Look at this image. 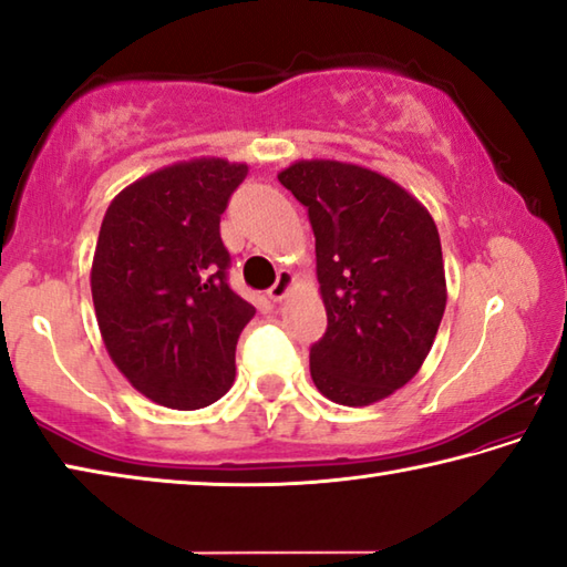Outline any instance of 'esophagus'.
Masks as SVG:
<instances>
[{
    "label": "esophagus",
    "instance_id": "obj_1",
    "mask_svg": "<svg viewBox=\"0 0 567 567\" xmlns=\"http://www.w3.org/2000/svg\"><path fill=\"white\" fill-rule=\"evenodd\" d=\"M290 287H292V275L287 270H280V272H277L275 285L270 287V290H267V297H270L272 302H280L282 297L290 292Z\"/></svg>",
    "mask_w": 567,
    "mask_h": 567
}]
</instances>
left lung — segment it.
Returning a JSON list of instances; mask_svg holds the SVG:
<instances>
[{
  "label": "left lung",
  "mask_w": 567,
  "mask_h": 567,
  "mask_svg": "<svg viewBox=\"0 0 567 567\" xmlns=\"http://www.w3.org/2000/svg\"><path fill=\"white\" fill-rule=\"evenodd\" d=\"M282 182L315 233L328 330L310 375L340 405H372L425 362L445 312V267L433 217L395 182L332 159L295 162Z\"/></svg>",
  "instance_id": "left-lung-1"
}]
</instances>
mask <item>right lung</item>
<instances>
[{
    "instance_id": "obj_1",
    "label": "right lung",
    "mask_w": 567,
    "mask_h": 567,
    "mask_svg": "<svg viewBox=\"0 0 567 567\" xmlns=\"http://www.w3.org/2000/svg\"><path fill=\"white\" fill-rule=\"evenodd\" d=\"M245 177L227 159L179 162L122 189L102 219L94 312L114 364L157 405L207 408L235 382L255 307L227 282L219 217Z\"/></svg>"
}]
</instances>
